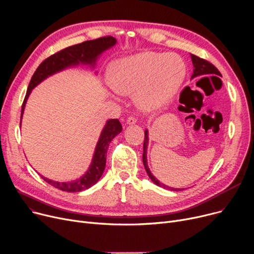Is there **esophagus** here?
I'll return each mask as SVG.
<instances>
[{
	"mask_svg": "<svg viewBox=\"0 0 254 254\" xmlns=\"http://www.w3.org/2000/svg\"><path fill=\"white\" fill-rule=\"evenodd\" d=\"M136 123H137V119L135 117H132V116H130L127 119V125L132 126V125H136Z\"/></svg>",
	"mask_w": 254,
	"mask_h": 254,
	"instance_id": "esophagus-1",
	"label": "esophagus"
}]
</instances>
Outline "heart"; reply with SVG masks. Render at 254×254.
<instances>
[{
    "instance_id": "b5f03b06",
    "label": "heart",
    "mask_w": 254,
    "mask_h": 254,
    "mask_svg": "<svg viewBox=\"0 0 254 254\" xmlns=\"http://www.w3.org/2000/svg\"><path fill=\"white\" fill-rule=\"evenodd\" d=\"M186 77V64L176 53L138 52L108 66V83L120 95H131L144 112H153L175 97Z\"/></svg>"
}]
</instances>
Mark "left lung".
<instances>
[{
    "label": "left lung",
    "mask_w": 254,
    "mask_h": 254,
    "mask_svg": "<svg viewBox=\"0 0 254 254\" xmlns=\"http://www.w3.org/2000/svg\"><path fill=\"white\" fill-rule=\"evenodd\" d=\"M191 57V62L193 64V72L191 75V79L196 78V77H201V76H205V75H217V76H221L220 72L216 69L215 65H213L211 63L198 58L194 55H190ZM148 141H149V137H148V129H145V138H144V144H143V165L145 167L146 173H147L148 177L151 179V181L156 184L157 186H161V188H164L166 190H173V191H178V190H183L184 189H173L170 188V186L161 183L159 182L153 175L152 173L150 172V169L148 167V163H147V147H148Z\"/></svg>",
    "instance_id": "8db88e82"
}]
</instances>
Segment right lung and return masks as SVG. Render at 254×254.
<instances>
[{"label": "right lung", "instance_id": "add662e5", "mask_svg": "<svg viewBox=\"0 0 254 254\" xmlns=\"http://www.w3.org/2000/svg\"><path fill=\"white\" fill-rule=\"evenodd\" d=\"M115 44L116 39L113 37H103L96 40H90V41H85L80 44L66 47L55 53V55L49 57L44 62L40 64V65L38 66L31 79L28 90H26V95L21 107L20 127L25 104L31 95L33 88H35L38 84L41 83L43 80H45L49 76H52L53 74L59 73L65 69L72 68V66H77L79 64H86L91 70H93L96 66L97 61L102 56V53L106 50L110 49ZM122 130L123 127L118 119L107 120L106 125L104 126L101 131L99 141L96 145L91 163L88 167V170L83 174V176L70 182L53 181L42 175L41 177L47 183L63 191L78 192L88 190L92 185H95L102 177L106 166L107 150H108L109 144L113 140V138L116 137Z\"/></svg>", "mask_w": 254, "mask_h": 254}]
</instances>
